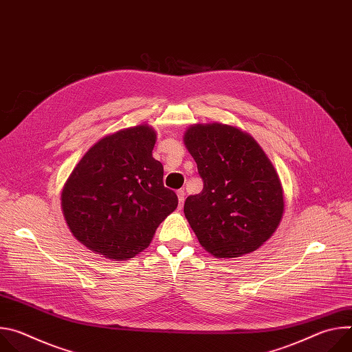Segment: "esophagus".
Masks as SVG:
<instances>
[{"label": "esophagus", "instance_id": "obj_1", "mask_svg": "<svg viewBox=\"0 0 352 352\" xmlns=\"http://www.w3.org/2000/svg\"><path fill=\"white\" fill-rule=\"evenodd\" d=\"M177 196H178V202H179V209L182 208V205H184V200H185V192H184V189H179V190H177Z\"/></svg>", "mask_w": 352, "mask_h": 352}]
</instances>
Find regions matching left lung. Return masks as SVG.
I'll use <instances>...</instances> for the list:
<instances>
[{
  "instance_id": "8db88e82",
  "label": "left lung",
  "mask_w": 352,
  "mask_h": 352,
  "mask_svg": "<svg viewBox=\"0 0 352 352\" xmlns=\"http://www.w3.org/2000/svg\"><path fill=\"white\" fill-rule=\"evenodd\" d=\"M184 142L204 189L184 213L200 245L216 258L254 252L277 230L284 212L280 178L249 133L226 124L190 125Z\"/></svg>"
}]
</instances>
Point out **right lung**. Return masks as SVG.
I'll return each mask as SVG.
<instances>
[{"instance_id":"add662e5","label":"right lung","mask_w":352,"mask_h":352,"mask_svg":"<svg viewBox=\"0 0 352 352\" xmlns=\"http://www.w3.org/2000/svg\"><path fill=\"white\" fill-rule=\"evenodd\" d=\"M156 132L146 124L94 143L67 179L61 206L74 236L93 252L128 261L152 242L178 206L153 159Z\"/></svg>"}]
</instances>
